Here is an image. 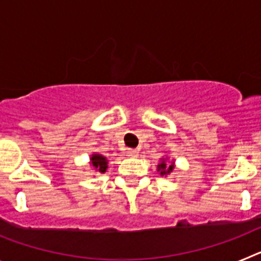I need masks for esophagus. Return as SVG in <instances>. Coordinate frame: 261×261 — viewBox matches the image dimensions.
Here are the masks:
<instances>
[{
  "label": "esophagus",
  "mask_w": 261,
  "mask_h": 261,
  "mask_svg": "<svg viewBox=\"0 0 261 261\" xmlns=\"http://www.w3.org/2000/svg\"><path fill=\"white\" fill-rule=\"evenodd\" d=\"M126 155H128V156H137L138 155V150H137V149H128V150H126Z\"/></svg>",
  "instance_id": "esophagus-1"
}]
</instances>
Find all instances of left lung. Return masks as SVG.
Wrapping results in <instances>:
<instances>
[{
  "label": "left lung",
  "instance_id": "obj_1",
  "mask_svg": "<svg viewBox=\"0 0 261 261\" xmlns=\"http://www.w3.org/2000/svg\"><path fill=\"white\" fill-rule=\"evenodd\" d=\"M172 170H174V162L166 163V159L162 158L161 163L158 165V171L161 172V175H162V176L168 175L170 172H172Z\"/></svg>",
  "mask_w": 261,
  "mask_h": 261
}]
</instances>
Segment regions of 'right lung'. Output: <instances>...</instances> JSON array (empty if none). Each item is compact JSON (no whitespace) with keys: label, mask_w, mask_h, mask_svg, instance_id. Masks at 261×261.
<instances>
[{"label":"right lung","mask_w":261,"mask_h":261,"mask_svg":"<svg viewBox=\"0 0 261 261\" xmlns=\"http://www.w3.org/2000/svg\"><path fill=\"white\" fill-rule=\"evenodd\" d=\"M90 161H91V166L95 168L96 171H99L100 174H105L106 170H107V163H108L106 156H103L102 154H93L91 158H90Z\"/></svg>","instance_id":"add662e5"}]
</instances>
